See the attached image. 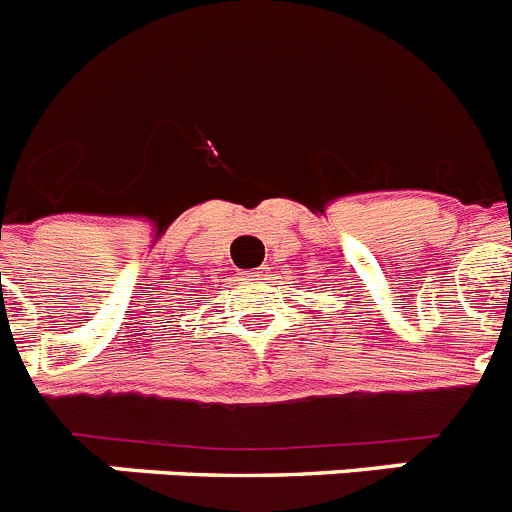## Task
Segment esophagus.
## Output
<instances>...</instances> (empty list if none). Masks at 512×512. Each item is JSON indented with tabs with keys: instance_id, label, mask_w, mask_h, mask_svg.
Listing matches in <instances>:
<instances>
[{
	"instance_id": "34e87169",
	"label": "esophagus",
	"mask_w": 512,
	"mask_h": 512,
	"mask_svg": "<svg viewBox=\"0 0 512 512\" xmlns=\"http://www.w3.org/2000/svg\"><path fill=\"white\" fill-rule=\"evenodd\" d=\"M266 272H269V269H266V266H259V269H251V272L243 274V277L251 279V282H264V279H266Z\"/></svg>"
}]
</instances>
